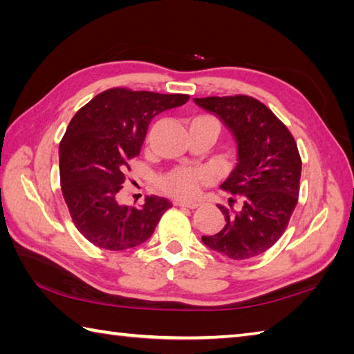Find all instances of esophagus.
I'll list each match as a JSON object with an SVG mask.
<instances>
[{"label": "esophagus", "mask_w": 354, "mask_h": 354, "mask_svg": "<svg viewBox=\"0 0 354 354\" xmlns=\"http://www.w3.org/2000/svg\"><path fill=\"white\" fill-rule=\"evenodd\" d=\"M175 205L176 207H183V208H190V209L198 208V204H194V202H184V201H176Z\"/></svg>", "instance_id": "esophagus-1"}]
</instances>
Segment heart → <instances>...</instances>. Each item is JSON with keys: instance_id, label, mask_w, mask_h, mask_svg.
<instances>
[{"instance_id": "obj_1", "label": "heart", "mask_w": 354, "mask_h": 354, "mask_svg": "<svg viewBox=\"0 0 354 354\" xmlns=\"http://www.w3.org/2000/svg\"><path fill=\"white\" fill-rule=\"evenodd\" d=\"M209 181V173L201 167H179L164 175L160 181L161 189L178 199L196 198L202 185Z\"/></svg>"}]
</instances>
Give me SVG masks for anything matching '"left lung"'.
Returning a JSON list of instances; mask_svg holds the SVG:
<instances>
[{
    "instance_id": "8db88e82",
    "label": "left lung",
    "mask_w": 354,
    "mask_h": 354,
    "mask_svg": "<svg viewBox=\"0 0 354 354\" xmlns=\"http://www.w3.org/2000/svg\"><path fill=\"white\" fill-rule=\"evenodd\" d=\"M194 103L219 117L237 142V165L221 189L232 194L219 205L223 228L202 236L209 250L231 260L268 251L283 236L297 207L301 158L297 142L261 102L248 95L205 97Z\"/></svg>"
}]
</instances>
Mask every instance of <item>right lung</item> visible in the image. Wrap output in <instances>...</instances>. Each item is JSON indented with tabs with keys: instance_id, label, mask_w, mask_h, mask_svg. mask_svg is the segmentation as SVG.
Wrapping results in <instances>:
<instances>
[{
	"instance_id": "1",
	"label": "right lung",
	"mask_w": 354,
	"mask_h": 354,
	"mask_svg": "<svg viewBox=\"0 0 354 354\" xmlns=\"http://www.w3.org/2000/svg\"><path fill=\"white\" fill-rule=\"evenodd\" d=\"M185 94L112 88L80 108L59 145L64 199L80 234L93 245L123 251L145 243L171 207L147 196L141 208L120 205L129 162L140 155L147 127L161 112L183 106Z\"/></svg>"
}]
</instances>
